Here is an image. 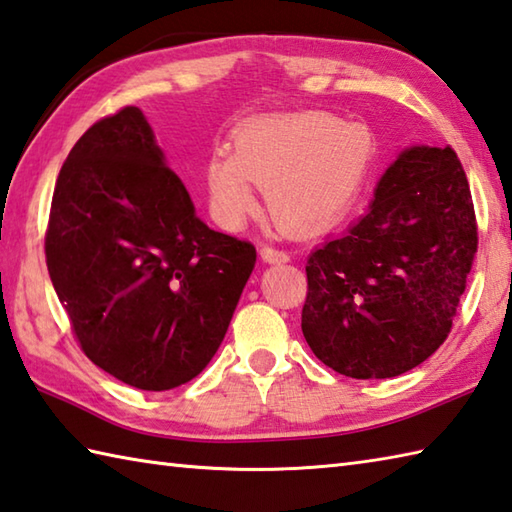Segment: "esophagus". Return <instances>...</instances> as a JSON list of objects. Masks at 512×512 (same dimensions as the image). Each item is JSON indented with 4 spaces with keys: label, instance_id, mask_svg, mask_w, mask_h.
I'll return each mask as SVG.
<instances>
[{
    "label": "esophagus",
    "instance_id": "obj_1",
    "mask_svg": "<svg viewBox=\"0 0 512 512\" xmlns=\"http://www.w3.org/2000/svg\"><path fill=\"white\" fill-rule=\"evenodd\" d=\"M259 255H262L264 262L268 264H284V262H290V255L286 253V250H279L275 246H262L259 248Z\"/></svg>",
    "mask_w": 512,
    "mask_h": 512
}]
</instances>
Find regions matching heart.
Returning <instances> with one entry per match:
<instances>
[{
    "instance_id": "b5f03b06",
    "label": "heart",
    "mask_w": 512,
    "mask_h": 512,
    "mask_svg": "<svg viewBox=\"0 0 512 512\" xmlns=\"http://www.w3.org/2000/svg\"><path fill=\"white\" fill-rule=\"evenodd\" d=\"M375 159L377 139L364 124L319 110L255 119L235 130L230 153L208 157L210 210L222 226L239 228L257 208L253 182L266 188L279 224L319 233L355 206Z\"/></svg>"
}]
</instances>
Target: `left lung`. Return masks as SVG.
<instances>
[{
    "label": "left lung",
    "mask_w": 512,
    "mask_h": 512,
    "mask_svg": "<svg viewBox=\"0 0 512 512\" xmlns=\"http://www.w3.org/2000/svg\"><path fill=\"white\" fill-rule=\"evenodd\" d=\"M477 253L468 179L450 146H413L368 213L308 257L302 333L319 362L386 379L444 344Z\"/></svg>",
    "instance_id": "obj_1"
}]
</instances>
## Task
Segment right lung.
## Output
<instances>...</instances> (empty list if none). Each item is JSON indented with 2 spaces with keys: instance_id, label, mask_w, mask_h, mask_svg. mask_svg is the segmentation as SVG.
Masks as SVG:
<instances>
[{
  "instance_id": "1",
  "label": "right lung",
  "mask_w": 512,
  "mask_h": 512,
  "mask_svg": "<svg viewBox=\"0 0 512 512\" xmlns=\"http://www.w3.org/2000/svg\"><path fill=\"white\" fill-rule=\"evenodd\" d=\"M208 228L137 106L90 126L59 170L46 266L86 357L142 390L197 377L255 268Z\"/></svg>"
}]
</instances>
